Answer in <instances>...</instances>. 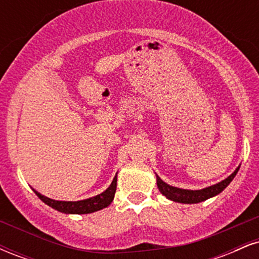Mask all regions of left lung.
Instances as JSON below:
<instances>
[{
    "label": "left lung",
    "instance_id": "8db88e82",
    "mask_svg": "<svg viewBox=\"0 0 259 259\" xmlns=\"http://www.w3.org/2000/svg\"><path fill=\"white\" fill-rule=\"evenodd\" d=\"M240 167L235 169V171L231 175H229L227 179H224L221 183L215 184V185L208 186L206 189L201 190H186V189H179V187L170 186L167 183H164L158 175L157 177V186H158L160 194L164 195L168 200H171L174 202H179V203H198V202L206 201L208 198L214 197V196L219 195L223 190L227 187L229 184L233 181L235 175L237 174Z\"/></svg>",
    "mask_w": 259,
    "mask_h": 259
}]
</instances>
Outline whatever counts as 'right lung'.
<instances>
[{"label":"right lung","instance_id":"right-lung-1","mask_svg":"<svg viewBox=\"0 0 259 259\" xmlns=\"http://www.w3.org/2000/svg\"><path fill=\"white\" fill-rule=\"evenodd\" d=\"M115 190H117V175H115L112 184L108 186L106 191H103L102 194L97 196H94L91 198H86V200L81 201H56L41 195L36 190H34V192L47 206L52 207L53 209L58 210V212L65 213V214H88V213H94L96 210L108 207L112 203L113 198H114Z\"/></svg>","mask_w":259,"mask_h":259}]
</instances>
